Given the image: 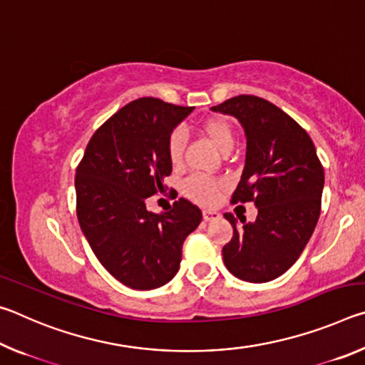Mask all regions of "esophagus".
<instances>
[{
	"label": "esophagus",
	"mask_w": 365,
	"mask_h": 365,
	"mask_svg": "<svg viewBox=\"0 0 365 365\" xmlns=\"http://www.w3.org/2000/svg\"><path fill=\"white\" fill-rule=\"evenodd\" d=\"M202 217H205L206 222H211V220L220 219V214L217 211H211V209H206V211H202Z\"/></svg>",
	"instance_id": "esophagus-1"
}]
</instances>
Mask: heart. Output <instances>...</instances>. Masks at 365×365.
Here are the masks:
<instances>
[{
    "mask_svg": "<svg viewBox=\"0 0 365 365\" xmlns=\"http://www.w3.org/2000/svg\"><path fill=\"white\" fill-rule=\"evenodd\" d=\"M201 130L222 154L232 151V148L235 145V133L232 125L225 119H222V117L207 119L206 122H202ZM183 148L185 133L182 130H174L170 133L168 141V153L174 164H180V160L183 158ZM220 190L222 183L219 180H215V178L206 175H191L183 183L185 193L206 206H211L214 202H217Z\"/></svg>",
    "mask_w": 365,
    "mask_h": 365,
    "instance_id": "b5f03b06",
    "label": "heart"
}]
</instances>
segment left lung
I'll return each instance as SVG.
<instances>
[{
    "label": "left lung",
    "mask_w": 365,
    "mask_h": 365,
    "mask_svg": "<svg viewBox=\"0 0 365 365\" xmlns=\"http://www.w3.org/2000/svg\"><path fill=\"white\" fill-rule=\"evenodd\" d=\"M214 113L242 123L246 159L233 202L255 201L257 217L225 212L233 237L222 256L240 280L264 283L298 261L320 215L324 168L304 128L275 104L251 95L230 98Z\"/></svg>",
    "instance_id": "left-lung-1"
}]
</instances>
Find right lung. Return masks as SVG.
Instances as JSON below:
<instances>
[{
    "mask_svg": "<svg viewBox=\"0 0 365 365\" xmlns=\"http://www.w3.org/2000/svg\"><path fill=\"white\" fill-rule=\"evenodd\" d=\"M191 110L156 98L132 101L98 128L77 168L80 228L104 269L133 289L174 279L185 238L202 219L183 197L168 212L146 209L172 172L170 133Z\"/></svg>",
    "mask_w": 365,
    "mask_h": 365,
    "instance_id": "add662e5",
    "label": "right lung"
}]
</instances>
